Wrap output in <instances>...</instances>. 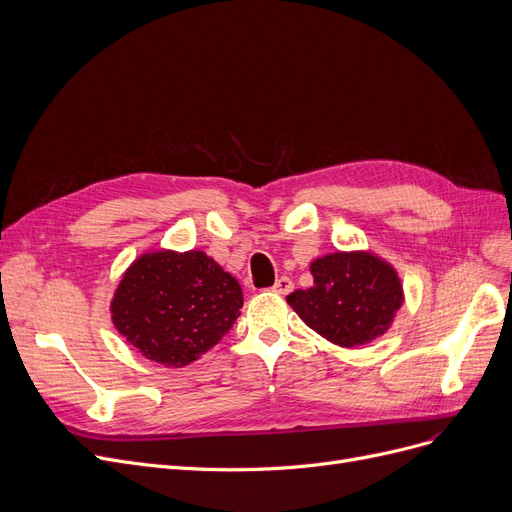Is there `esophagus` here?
Wrapping results in <instances>:
<instances>
[{"label": "esophagus", "instance_id": "esophagus-1", "mask_svg": "<svg viewBox=\"0 0 512 512\" xmlns=\"http://www.w3.org/2000/svg\"><path fill=\"white\" fill-rule=\"evenodd\" d=\"M275 294H279V296H287L291 289H294V283H291V279L289 277H281V279H277V283L271 287Z\"/></svg>", "mask_w": 512, "mask_h": 512}]
</instances>
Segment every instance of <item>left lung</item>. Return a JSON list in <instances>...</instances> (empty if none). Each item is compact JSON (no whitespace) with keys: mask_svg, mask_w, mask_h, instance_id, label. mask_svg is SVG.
<instances>
[{"mask_svg":"<svg viewBox=\"0 0 512 512\" xmlns=\"http://www.w3.org/2000/svg\"><path fill=\"white\" fill-rule=\"evenodd\" d=\"M314 285L287 296L300 319L329 342L354 348L383 335L402 306L392 266L371 254L335 252L310 264Z\"/></svg>","mask_w":512,"mask_h":512,"instance_id":"left-lung-1","label":"left lung"}]
</instances>
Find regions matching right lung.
I'll return each instance as SVG.
<instances>
[{"label":"right lung","instance_id":"obj_1","mask_svg":"<svg viewBox=\"0 0 512 512\" xmlns=\"http://www.w3.org/2000/svg\"><path fill=\"white\" fill-rule=\"evenodd\" d=\"M243 294L235 277L202 252L141 256L112 300V321L145 358L185 367L235 325Z\"/></svg>","mask_w":512,"mask_h":512}]
</instances>
